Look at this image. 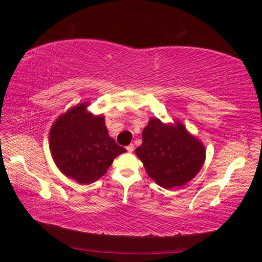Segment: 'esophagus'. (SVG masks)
Segmentation results:
<instances>
[{
	"mask_svg": "<svg viewBox=\"0 0 262 262\" xmlns=\"http://www.w3.org/2000/svg\"><path fill=\"white\" fill-rule=\"evenodd\" d=\"M126 149H127V151L129 152V153H132L133 151H134V144H129V145L126 146Z\"/></svg>",
	"mask_w": 262,
	"mask_h": 262,
	"instance_id": "esophagus-1",
	"label": "esophagus"
}]
</instances>
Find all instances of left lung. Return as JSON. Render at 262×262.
Masks as SVG:
<instances>
[{"label": "left lung", "instance_id": "left-lung-1", "mask_svg": "<svg viewBox=\"0 0 262 262\" xmlns=\"http://www.w3.org/2000/svg\"><path fill=\"white\" fill-rule=\"evenodd\" d=\"M143 143L135 149L147 174L161 187L186 185L202 169L205 147L178 122L164 125L152 118L143 130Z\"/></svg>", "mask_w": 262, "mask_h": 262}]
</instances>
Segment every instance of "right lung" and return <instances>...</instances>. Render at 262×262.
<instances>
[{
  "label": "right lung",
  "instance_id": "right-lung-1",
  "mask_svg": "<svg viewBox=\"0 0 262 262\" xmlns=\"http://www.w3.org/2000/svg\"><path fill=\"white\" fill-rule=\"evenodd\" d=\"M49 146L58 169L83 185L98 180L126 152L108 135L103 117L88 113L86 103L59 117L49 133Z\"/></svg>",
  "mask_w": 262,
  "mask_h": 262
}]
</instances>
